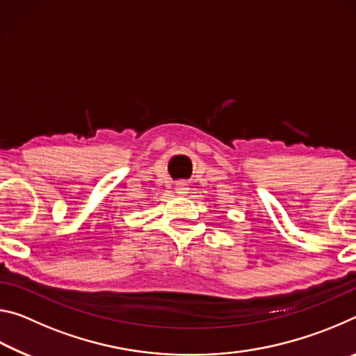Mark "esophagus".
<instances>
[{
	"label": "esophagus",
	"instance_id": "obj_1",
	"mask_svg": "<svg viewBox=\"0 0 356 356\" xmlns=\"http://www.w3.org/2000/svg\"><path fill=\"white\" fill-rule=\"evenodd\" d=\"M176 193L177 195H186V193H188V185H186L185 182H179L177 185H176Z\"/></svg>",
	"mask_w": 356,
	"mask_h": 356
}]
</instances>
